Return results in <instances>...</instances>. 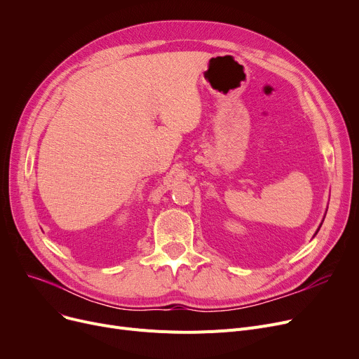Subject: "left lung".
<instances>
[{
	"instance_id": "8db88e82",
	"label": "left lung",
	"mask_w": 359,
	"mask_h": 359,
	"mask_svg": "<svg viewBox=\"0 0 359 359\" xmlns=\"http://www.w3.org/2000/svg\"><path fill=\"white\" fill-rule=\"evenodd\" d=\"M320 227H322V225H320ZM320 227H318V230H320ZM318 230H317V231H316V234H317V233H318Z\"/></svg>"
}]
</instances>
